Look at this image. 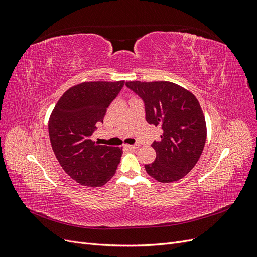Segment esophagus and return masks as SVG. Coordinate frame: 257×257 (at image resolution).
I'll list each match as a JSON object with an SVG mask.
<instances>
[{
	"instance_id": "obj_1",
	"label": "esophagus",
	"mask_w": 257,
	"mask_h": 257,
	"mask_svg": "<svg viewBox=\"0 0 257 257\" xmlns=\"http://www.w3.org/2000/svg\"><path fill=\"white\" fill-rule=\"evenodd\" d=\"M128 149H132V150H135V149H138L139 147H141V145H138V144H135V145H127L126 146Z\"/></svg>"
}]
</instances>
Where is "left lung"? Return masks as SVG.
I'll return each mask as SVG.
<instances>
[{"label": "left lung", "mask_w": 257, "mask_h": 257, "mask_svg": "<svg viewBox=\"0 0 257 257\" xmlns=\"http://www.w3.org/2000/svg\"><path fill=\"white\" fill-rule=\"evenodd\" d=\"M126 87L145 103L146 121L162 127L152 147L157 158L146 172L163 183L189 174L203 153L207 127L199 102L193 93L169 81H127Z\"/></svg>", "instance_id": "8db88e82"}]
</instances>
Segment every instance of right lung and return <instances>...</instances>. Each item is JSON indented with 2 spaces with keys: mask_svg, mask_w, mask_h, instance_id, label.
I'll list each match as a JSON object with an SVG mask.
<instances>
[{
  "mask_svg": "<svg viewBox=\"0 0 257 257\" xmlns=\"http://www.w3.org/2000/svg\"><path fill=\"white\" fill-rule=\"evenodd\" d=\"M123 85V80L76 84L61 96L50 114L54 155L64 172L81 185L102 186L115 174L122 149L98 145L91 136Z\"/></svg>",
  "mask_w": 257,
  "mask_h": 257,
  "instance_id": "1",
  "label": "right lung"
}]
</instances>
